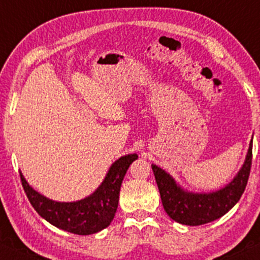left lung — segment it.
<instances>
[{
	"mask_svg": "<svg viewBox=\"0 0 260 260\" xmlns=\"http://www.w3.org/2000/svg\"><path fill=\"white\" fill-rule=\"evenodd\" d=\"M252 147L253 142L250 141L244 164L233 180L213 192L198 193L185 191L176 184L170 174L152 164L162 206L169 217L181 224L200 226L226 215L239 201L247 186L252 165Z\"/></svg>",
	"mask_w": 260,
	"mask_h": 260,
	"instance_id": "obj_1",
	"label": "left lung"
}]
</instances>
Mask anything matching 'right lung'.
Here are the masks:
<instances>
[{
	"instance_id": "right-lung-1",
	"label": "right lung",
	"mask_w": 260,
	"mask_h": 260,
	"mask_svg": "<svg viewBox=\"0 0 260 260\" xmlns=\"http://www.w3.org/2000/svg\"><path fill=\"white\" fill-rule=\"evenodd\" d=\"M137 154L121 156L111 165L104 181L93 193L74 202H58L41 195L25 181L21 173L24 192L34 210L53 226L74 235L87 236L110 226L118 206L119 190L128 168Z\"/></svg>"
}]
</instances>
